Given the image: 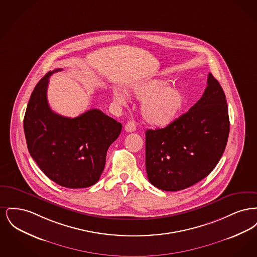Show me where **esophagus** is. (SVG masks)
I'll return each instance as SVG.
<instances>
[{"instance_id": "obj_1", "label": "esophagus", "mask_w": 257, "mask_h": 257, "mask_svg": "<svg viewBox=\"0 0 257 257\" xmlns=\"http://www.w3.org/2000/svg\"><path fill=\"white\" fill-rule=\"evenodd\" d=\"M125 131L129 132V133L135 132L136 131V123L134 121H132V120H130V121L126 123L125 124Z\"/></svg>"}]
</instances>
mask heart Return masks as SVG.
Wrapping results in <instances>:
<instances>
[{
    "label": "heart",
    "instance_id": "heart-1",
    "mask_svg": "<svg viewBox=\"0 0 257 257\" xmlns=\"http://www.w3.org/2000/svg\"><path fill=\"white\" fill-rule=\"evenodd\" d=\"M131 94L144 100L141 112L148 124L155 127H166L174 122L188 103V97L177 86H169L164 80H150L132 86ZM113 100L125 104L127 96L118 89L112 91Z\"/></svg>",
    "mask_w": 257,
    "mask_h": 257
}]
</instances>
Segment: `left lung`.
<instances>
[{
  "label": "left lung",
  "mask_w": 257,
  "mask_h": 257,
  "mask_svg": "<svg viewBox=\"0 0 257 257\" xmlns=\"http://www.w3.org/2000/svg\"><path fill=\"white\" fill-rule=\"evenodd\" d=\"M229 134L228 107L219 82L209 73L203 95L171 125L146 132L149 182L176 192L205 178L219 163Z\"/></svg>",
  "instance_id": "1"
}]
</instances>
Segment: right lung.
<instances>
[{
	"instance_id": "obj_1",
	"label": "right lung",
	"mask_w": 257,
	"mask_h": 257,
	"mask_svg": "<svg viewBox=\"0 0 257 257\" xmlns=\"http://www.w3.org/2000/svg\"><path fill=\"white\" fill-rule=\"evenodd\" d=\"M35 87L24 116L27 147L40 170L65 188L92 186L104 171L107 150L118 138L122 125L97 109L70 118L50 109L49 77Z\"/></svg>"
}]
</instances>
